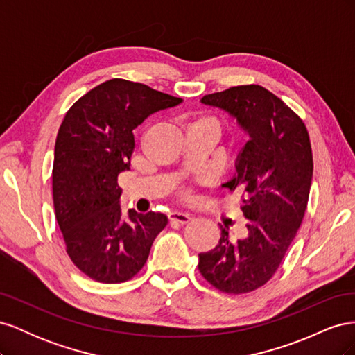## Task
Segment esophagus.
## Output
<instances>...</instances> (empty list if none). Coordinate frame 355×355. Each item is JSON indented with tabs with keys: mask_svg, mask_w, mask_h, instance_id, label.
Masks as SVG:
<instances>
[{
	"mask_svg": "<svg viewBox=\"0 0 355 355\" xmlns=\"http://www.w3.org/2000/svg\"><path fill=\"white\" fill-rule=\"evenodd\" d=\"M192 218L189 216L188 213H180V211H173V213H168V220L170 222H178L180 225H185L191 220Z\"/></svg>",
	"mask_w": 355,
	"mask_h": 355,
	"instance_id": "34e87169",
	"label": "esophagus"
}]
</instances>
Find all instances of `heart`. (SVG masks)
Listing matches in <instances>:
<instances>
[{"label": "heart", "instance_id": "b5f03b06", "mask_svg": "<svg viewBox=\"0 0 355 355\" xmlns=\"http://www.w3.org/2000/svg\"><path fill=\"white\" fill-rule=\"evenodd\" d=\"M188 128L189 132L194 130H206L213 133L216 137L220 136L222 133V124L218 120L216 116L209 115V114H196L189 118L188 123Z\"/></svg>", "mask_w": 355, "mask_h": 355}]
</instances>
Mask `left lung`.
<instances>
[{
    "label": "left lung",
    "mask_w": 355,
    "mask_h": 355,
    "mask_svg": "<svg viewBox=\"0 0 355 355\" xmlns=\"http://www.w3.org/2000/svg\"><path fill=\"white\" fill-rule=\"evenodd\" d=\"M201 102L234 116L249 141L235 161L237 173L222 185L243 194L245 234L232 240L220 227L218 245L198 254V270L223 293H249L271 280L302 223L314 167L309 136L262 85H237Z\"/></svg>",
    "instance_id": "obj_1"
}]
</instances>
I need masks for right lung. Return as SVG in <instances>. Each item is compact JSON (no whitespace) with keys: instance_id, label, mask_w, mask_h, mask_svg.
<instances>
[{"instance_id":"add662e5","label":"right lung","mask_w":355,"mask_h":355,"mask_svg":"<svg viewBox=\"0 0 355 355\" xmlns=\"http://www.w3.org/2000/svg\"><path fill=\"white\" fill-rule=\"evenodd\" d=\"M180 102L145 84L112 78L85 93L63 118L53 161V202L67 253L94 282L130 280L166 228L163 213H123L118 175L130 170L135 128Z\"/></svg>"}]
</instances>
